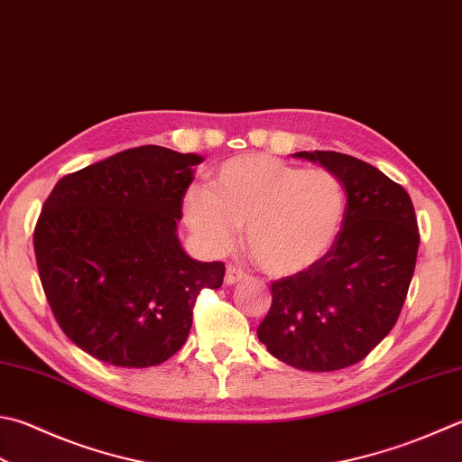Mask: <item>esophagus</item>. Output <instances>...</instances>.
I'll return each mask as SVG.
<instances>
[{
  "instance_id": "34e87169",
  "label": "esophagus",
  "mask_w": 462,
  "mask_h": 462,
  "mask_svg": "<svg viewBox=\"0 0 462 462\" xmlns=\"http://www.w3.org/2000/svg\"><path fill=\"white\" fill-rule=\"evenodd\" d=\"M243 280H247V273L243 272L241 267H235V265L227 267V272H225V283L235 285V283H239Z\"/></svg>"
}]
</instances>
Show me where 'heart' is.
Masks as SVG:
<instances>
[{"label":"heart","mask_w":462,"mask_h":462,"mask_svg":"<svg viewBox=\"0 0 462 462\" xmlns=\"http://www.w3.org/2000/svg\"><path fill=\"white\" fill-rule=\"evenodd\" d=\"M185 223L211 254L233 245L247 227L251 255L269 275L287 277L316 267L336 247L346 219V189L334 172L308 169L267 154L225 161L182 199Z\"/></svg>","instance_id":"b5f03b06"}]
</instances>
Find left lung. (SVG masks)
<instances>
[{
  "label": "left lung",
  "instance_id": "obj_1",
  "mask_svg": "<svg viewBox=\"0 0 462 462\" xmlns=\"http://www.w3.org/2000/svg\"><path fill=\"white\" fill-rule=\"evenodd\" d=\"M291 156L342 180L346 219L324 261L272 283L257 337L293 368L334 372L366 358L394 328L414 273L419 227L406 190L372 164L329 151Z\"/></svg>",
  "mask_w": 462,
  "mask_h": 462
}]
</instances>
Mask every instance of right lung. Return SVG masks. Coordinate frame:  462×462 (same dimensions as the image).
<instances>
[{
    "label": "right lung",
    "instance_id": "add662e5",
    "mask_svg": "<svg viewBox=\"0 0 462 462\" xmlns=\"http://www.w3.org/2000/svg\"><path fill=\"white\" fill-rule=\"evenodd\" d=\"M205 159L138 146L58 180L33 231L42 287L62 332L92 358L149 368L187 342L205 287L219 290L221 261L180 245L177 223Z\"/></svg>",
    "mask_w": 462,
    "mask_h": 462
}]
</instances>
